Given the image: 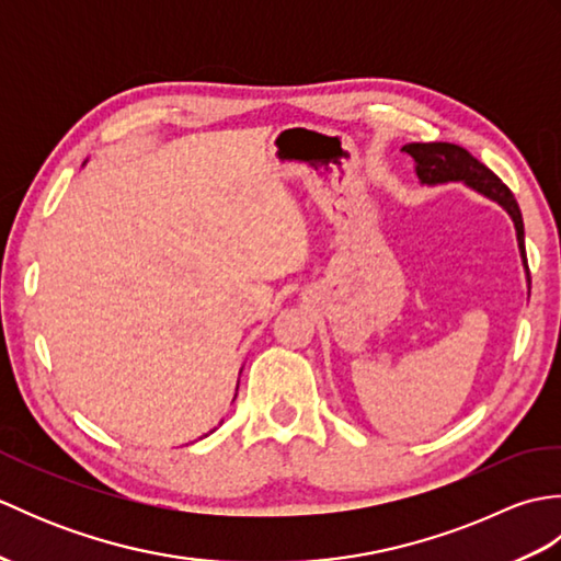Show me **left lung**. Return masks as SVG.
Wrapping results in <instances>:
<instances>
[{"label":"left lung","mask_w":561,"mask_h":561,"mask_svg":"<svg viewBox=\"0 0 561 561\" xmlns=\"http://www.w3.org/2000/svg\"><path fill=\"white\" fill-rule=\"evenodd\" d=\"M404 153H410L414 159L416 175H420L422 185H444V183H465L472 190H478L480 195L499 202L508 217L514 219L516 226V238L520 248L523 265L528 270L526 262V238H523V217L518 209V202L514 193L499 181V178L486 169L484 163L472 157L468 149L458 145H448V141H412V145L402 147ZM530 282V274H528Z\"/></svg>","instance_id":"8db88e82"}]
</instances>
